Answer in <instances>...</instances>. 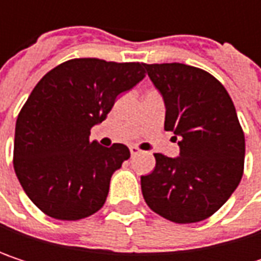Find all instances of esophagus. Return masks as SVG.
I'll return each instance as SVG.
<instances>
[{"label": "esophagus", "instance_id": "1", "mask_svg": "<svg viewBox=\"0 0 261 261\" xmlns=\"http://www.w3.org/2000/svg\"><path fill=\"white\" fill-rule=\"evenodd\" d=\"M130 152H131V155L134 157V155H137V154L140 152V149H139L137 146H130Z\"/></svg>", "mask_w": 261, "mask_h": 261}]
</instances>
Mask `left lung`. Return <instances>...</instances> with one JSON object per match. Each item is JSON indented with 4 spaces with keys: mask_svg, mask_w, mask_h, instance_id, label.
<instances>
[{
    "mask_svg": "<svg viewBox=\"0 0 261 261\" xmlns=\"http://www.w3.org/2000/svg\"><path fill=\"white\" fill-rule=\"evenodd\" d=\"M145 69L165 101V130L180 146L175 159L154 154V171L140 177L145 202L175 224L204 221L227 202L243 175L245 136L234 104L199 68L154 63Z\"/></svg>",
    "mask_w": 261,
    "mask_h": 261,
    "instance_id": "left-lung-1",
    "label": "left lung"
}]
</instances>
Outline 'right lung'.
Listing matches in <instances>:
<instances>
[{"label":"right lung","mask_w":261,"mask_h":261,"mask_svg":"<svg viewBox=\"0 0 261 261\" xmlns=\"http://www.w3.org/2000/svg\"><path fill=\"white\" fill-rule=\"evenodd\" d=\"M143 77L145 63L72 59L36 84L16 119L13 166L27 196L45 215L79 221L104 205L110 178L130 149L90 142V128Z\"/></svg>","instance_id":"obj_1"}]
</instances>
